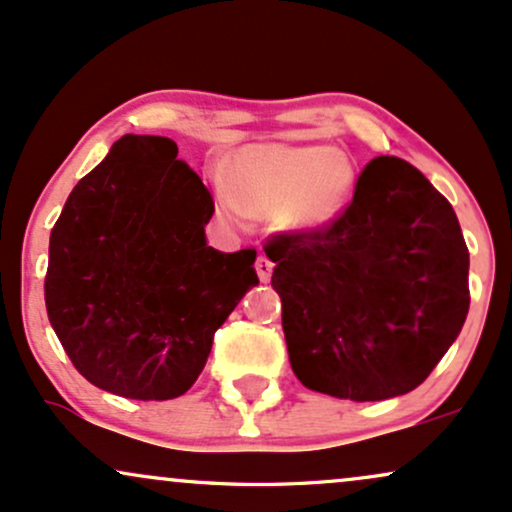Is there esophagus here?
<instances>
[{
  "label": "esophagus",
  "mask_w": 512,
  "mask_h": 512,
  "mask_svg": "<svg viewBox=\"0 0 512 512\" xmlns=\"http://www.w3.org/2000/svg\"><path fill=\"white\" fill-rule=\"evenodd\" d=\"M256 273L261 282H268L270 275H273V261L268 256H258L256 258Z\"/></svg>",
  "instance_id": "1"
}]
</instances>
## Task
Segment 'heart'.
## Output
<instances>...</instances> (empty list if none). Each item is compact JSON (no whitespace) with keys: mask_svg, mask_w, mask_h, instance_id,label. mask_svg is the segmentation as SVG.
I'll use <instances>...</instances> for the list:
<instances>
[{"mask_svg":"<svg viewBox=\"0 0 512 512\" xmlns=\"http://www.w3.org/2000/svg\"><path fill=\"white\" fill-rule=\"evenodd\" d=\"M354 179L352 160L338 148L249 146L227 167L220 206L232 220L246 213L278 215L287 230L316 232L340 218Z\"/></svg>","mask_w":512,"mask_h":512,"instance_id":"heart-1","label":"heart"}]
</instances>
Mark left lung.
I'll list each match as a JSON object with an SVG mask.
<instances>
[{"instance_id":"1","label":"left lung","mask_w":512,"mask_h":512,"mask_svg":"<svg viewBox=\"0 0 512 512\" xmlns=\"http://www.w3.org/2000/svg\"><path fill=\"white\" fill-rule=\"evenodd\" d=\"M282 330L306 388L354 402L426 381L470 311V251L458 215L417 167L371 160L350 206L316 232L263 246Z\"/></svg>"}]
</instances>
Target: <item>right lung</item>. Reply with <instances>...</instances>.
Masks as SVG:
<instances>
[{
  "mask_svg": "<svg viewBox=\"0 0 512 512\" xmlns=\"http://www.w3.org/2000/svg\"><path fill=\"white\" fill-rule=\"evenodd\" d=\"M215 206L165 136L126 134L66 198L50 234L47 316L78 374L131 400L194 386L251 287L256 249L206 244Z\"/></svg>",
  "mask_w": 512,
  "mask_h": 512,
  "instance_id": "right-lung-1",
  "label": "right lung"
}]
</instances>
